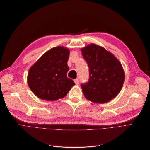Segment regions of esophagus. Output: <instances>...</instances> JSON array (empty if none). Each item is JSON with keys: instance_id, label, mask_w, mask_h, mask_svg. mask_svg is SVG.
Instances as JSON below:
<instances>
[{"instance_id": "34e87169", "label": "esophagus", "mask_w": 150, "mask_h": 150, "mask_svg": "<svg viewBox=\"0 0 150 150\" xmlns=\"http://www.w3.org/2000/svg\"><path fill=\"white\" fill-rule=\"evenodd\" d=\"M74 82H75V83L76 84H78V83H79V79L78 78H76L75 79H74Z\"/></svg>"}]
</instances>
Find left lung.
<instances>
[{"label":"left lung","mask_w":150,"mask_h":150,"mask_svg":"<svg viewBox=\"0 0 150 150\" xmlns=\"http://www.w3.org/2000/svg\"><path fill=\"white\" fill-rule=\"evenodd\" d=\"M89 68L88 81L81 84L84 96L98 104L107 103L115 98L125 79L121 63L110 52L95 44L81 49Z\"/></svg>","instance_id":"8db88e82"}]
</instances>
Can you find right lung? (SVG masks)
I'll return each mask as SVG.
<instances>
[{"mask_svg": "<svg viewBox=\"0 0 150 150\" xmlns=\"http://www.w3.org/2000/svg\"><path fill=\"white\" fill-rule=\"evenodd\" d=\"M69 50L63 46L52 48L45 53L29 70L28 84L39 98L55 101L64 98L75 85L67 78Z\"/></svg>", "mask_w": 150, "mask_h": 150, "instance_id": "right-lung-1", "label": "right lung"}]
</instances>
